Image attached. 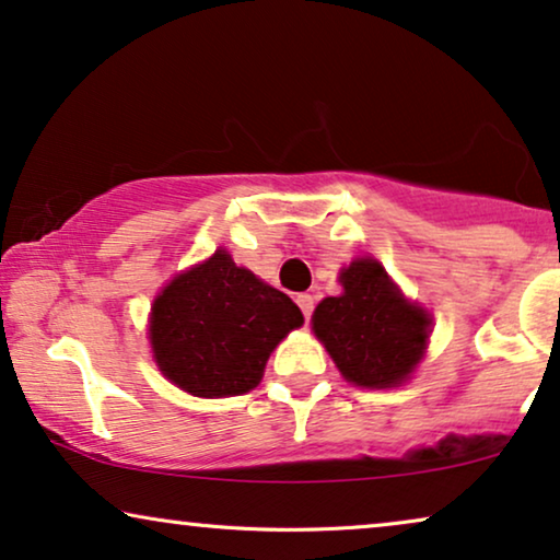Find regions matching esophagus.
I'll list each match as a JSON object with an SVG mask.
<instances>
[{
    "mask_svg": "<svg viewBox=\"0 0 560 560\" xmlns=\"http://www.w3.org/2000/svg\"><path fill=\"white\" fill-rule=\"evenodd\" d=\"M296 304H299V310H302L304 317L310 319L312 312H314V296L312 294H299L296 296Z\"/></svg>",
    "mask_w": 560,
    "mask_h": 560,
    "instance_id": "34e87169",
    "label": "esophagus"
}]
</instances>
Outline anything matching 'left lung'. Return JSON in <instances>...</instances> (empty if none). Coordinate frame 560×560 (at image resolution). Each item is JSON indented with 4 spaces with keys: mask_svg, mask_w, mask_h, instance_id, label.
Here are the masks:
<instances>
[{
    "mask_svg": "<svg viewBox=\"0 0 560 560\" xmlns=\"http://www.w3.org/2000/svg\"><path fill=\"white\" fill-rule=\"evenodd\" d=\"M342 294L314 310V335L350 383L390 388L404 383L423 355L429 314L408 304L373 258L340 273Z\"/></svg>",
    "mask_w": 560,
    "mask_h": 560,
    "instance_id": "1",
    "label": "left lung"
}]
</instances>
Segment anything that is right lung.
<instances>
[{
  "mask_svg": "<svg viewBox=\"0 0 560 560\" xmlns=\"http://www.w3.org/2000/svg\"><path fill=\"white\" fill-rule=\"evenodd\" d=\"M302 322L283 291L215 250L156 296L149 337L156 365L177 388L223 398L256 388L271 350Z\"/></svg>",
  "mask_w": 560,
  "mask_h": 560,
  "instance_id": "1",
  "label": "right lung"
}]
</instances>
